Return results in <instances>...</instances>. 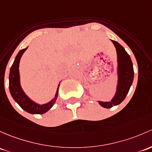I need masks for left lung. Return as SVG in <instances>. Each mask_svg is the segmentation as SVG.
<instances>
[{
    "mask_svg": "<svg viewBox=\"0 0 152 152\" xmlns=\"http://www.w3.org/2000/svg\"><path fill=\"white\" fill-rule=\"evenodd\" d=\"M116 47L118 60V84L116 95L111 102L98 101L103 108H110L120 104L124 100L132 85L134 77L133 66L130 55L122 45L111 40Z\"/></svg>",
    "mask_w": 152,
    "mask_h": 152,
    "instance_id": "obj_1",
    "label": "left lung"
}]
</instances>
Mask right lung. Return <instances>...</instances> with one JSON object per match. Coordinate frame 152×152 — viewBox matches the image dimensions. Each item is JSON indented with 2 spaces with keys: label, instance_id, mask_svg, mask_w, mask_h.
I'll return each instance as SVG.
<instances>
[{
  "label": "right lung",
  "instance_id": "add662e5",
  "mask_svg": "<svg viewBox=\"0 0 152 152\" xmlns=\"http://www.w3.org/2000/svg\"><path fill=\"white\" fill-rule=\"evenodd\" d=\"M27 49L28 47L21 49L19 52V53L16 56L14 63L11 67L10 73H9V91H10V93L14 100L18 103L22 109L32 114H42L49 111L55 104L57 97L58 96V89L60 84L57 87L55 97L50 102L46 103V104H38L30 100L29 97L25 95L20 86L19 65H20L22 55H23Z\"/></svg>",
  "mask_w": 152,
  "mask_h": 152
}]
</instances>
